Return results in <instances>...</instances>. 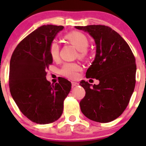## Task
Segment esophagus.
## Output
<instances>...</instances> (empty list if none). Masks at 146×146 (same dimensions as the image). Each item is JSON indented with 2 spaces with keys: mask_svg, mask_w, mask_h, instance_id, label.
Masks as SVG:
<instances>
[{
  "mask_svg": "<svg viewBox=\"0 0 146 146\" xmlns=\"http://www.w3.org/2000/svg\"><path fill=\"white\" fill-rule=\"evenodd\" d=\"M78 82H72V87H75V86H78Z\"/></svg>",
  "mask_w": 146,
  "mask_h": 146,
  "instance_id": "1",
  "label": "esophagus"
}]
</instances>
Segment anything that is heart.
<instances>
[{
    "mask_svg": "<svg viewBox=\"0 0 146 146\" xmlns=\"http://www.w3.org/2000/svg\"><path fill=\"white\" fill-rule=\"evenodd\" d=\"M66 41L73 44L79 50V57L85 58L87 57V49L89 46V40L84 33L78 31H73L67 33L64 36ZM59 45L55 41L50 42L49 45V54L52 60H57L59 57ZM81 67L76 63H66L60 69V74L68 79L74 80L77 78Z\"/></svg>",
    "mask_w": 146,
    "mask_h": 146,
    "instance_id": "obj_1",
    "label": "heart"
}]
</instances>
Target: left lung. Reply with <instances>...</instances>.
Listing matches in <instances>:
<instances>
[{
  "label": "left lung",
  "instance_id": "obj_1",
  "mask_svg": "<svg viewBox=\"0 0 146 146\" xmlns=\"http://www.w3.org/2000/svg\"><path fill=\"white\" fill-rule=\"evenodd\" d=\"M95 40L96 57L88 69L87 78L99 80L93 87L80 83L86 96L80 102L82 113L92 121L108 123L119 117L128 106L135 86V58L129 44L114 30L102 25L75 26Z\"/></svg>",
  "mask_w": 146,
  "mask_h": 146
}]
</instances>
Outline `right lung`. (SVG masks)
<instances>
[{"label": "right lung", "mask_w": 146, "mask_h": 146, "mask_svg": "<svg viewBox=\"0 0 146 146\" xmlns=\"http://www.w3.org/2000/svg\"><path fill=\"white\" fill-rule=\"evenodd\" d=\"M63 28L52 25L38 28L18 44L10 60L11 96L23 114L38 124L52 123L61 116L72 88L63 77L54 85L46 79V69L52 64L49 45Z\"/></svg>", "instance_id": "right-lung-1"}]
</instances>
